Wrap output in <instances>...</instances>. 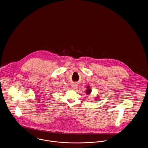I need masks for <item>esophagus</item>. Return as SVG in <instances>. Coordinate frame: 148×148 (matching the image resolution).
I'll use <instances>...</instances> for the list:
<instances>
[{"label": "esophagus", "instance_id": "1", "mask_svg": "<svg viewBox=\"0 0 148 148\" xmlns=\"http://www.w3.org/2000/svg\"><path fill=\"white\" fill-rule=\"evenodd\" d=\"M77 88V84H72V90H76Z\"/></svg>", "mask_w": 148, "mask_h": 148}]
</instances>
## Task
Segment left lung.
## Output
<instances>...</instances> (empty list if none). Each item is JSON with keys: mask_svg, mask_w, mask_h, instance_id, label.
Listing matches in <instances>:
<instances>
[{"mask_svg": "<svg viewBox=\"0 0 148 148\" xmlns=\"http://www.w3.org/2000/svg\"><path fill=\"white\" fill-rule=\"evenodd\" d=\"M86 88H87V90H86V95H88L90 94V93H91V91H92V90H91V89H90V86H87ZM98 97H97V99H98ZM95 100H97L96 98Z\"/></svg>", "mask_w": 148, "mask_h": 148, "instance_id": "8db88e82", "label": "left lung"}]
</instances>
